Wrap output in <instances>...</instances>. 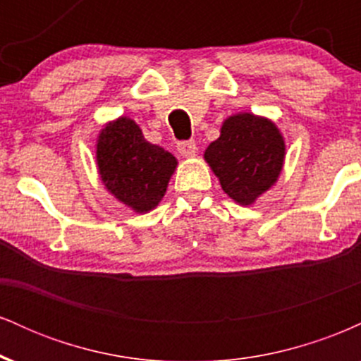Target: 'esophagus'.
Listing matches in <instances>:
<instances>
[{
    "instance_id": "34e87169",
    "label": "esophagus",
    "mask_w": 361,
    "mask_h": 361,
    "mask_svg": "<svg viewBox=\"0 0 361 361\" xmlns=\"http://www.w3.org/2000/svg\"><path fill=\"white\" fill-rule=\"evenodd\" d=\"M176 147H178V152L185 157H192L195 156V152H197V144H195L193 139L181 140V142H178Z\"/></svg>"
}]
</instances>
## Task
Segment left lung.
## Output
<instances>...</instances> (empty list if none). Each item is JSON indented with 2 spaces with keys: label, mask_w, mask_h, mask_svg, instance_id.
<instances>
[{
  "label": "left lung",
  "mask_w": 361,
  "mask_h": 361,
  "mask_svg": "<svg viewBox=\"0 0 361 361\" xmlns=\"http://www.w3.org/2000/svg\"><path fill=\"white\" fill-rule=\"evenodd\" d=\"M283 156L285 144L275 123L251 114L227 118L221 137L205 151L222 190L241 205L252 204L275 183Z\"/></svg>",
  "instance_id": "8db88e82"
}]
</instances>
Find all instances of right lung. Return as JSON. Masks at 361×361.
Here are the masks:
<instances>
[{"instance_id":"right-lung-1","label":"right lung","mask_w":361,"mask_h":361,"mask_svg":"<svg viewBox=\"0 0 361 361\" xmlns=\"http://www.w3.org/2000/svg\"><path fill=\"white\" fill-rule=\"evenodd\" d=\"M97 161L103 183L135 212H147L166 193L175 156L144 139L134 120L120 117L102 130Z\"/></svg>"}]
</instances>
